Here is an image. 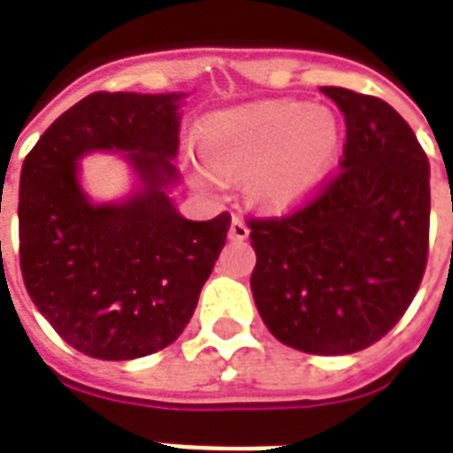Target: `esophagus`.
Masks as SVG:
<instances>
[{
	"instance_id": "esophagus-1",
	"label": "esophagus",
	"mask_w": 453,
	"mask_h": 453,
	"mask_svg": "<svg viewBox=\"0 0 453 453\" xmlns=\"http://www.w3.org/2000/svg\"><path fill=\"white\" fill-rule=\"evenodd\" d=\"M250 235V227L242 218H233V223H230V240H247Z\"/></svg>"
}]
</instances>
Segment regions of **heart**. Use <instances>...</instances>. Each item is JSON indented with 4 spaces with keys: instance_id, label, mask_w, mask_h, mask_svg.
I'll list each match as a JSON object with an SVG mask.
<instances>
[{
    "instance_id": "b5f03b06",
    "label": "heart",
    "mask_w": 453,
    "mask_h": 453,
    "mask_svg": "<svg viewBox=\"0 0 453 453\" xmlns=\"http://www.w3.org/2000/svg\"><path fill=\"white\" fill-rule=\"evenodd\" d=\"M340 119L327 106L265 102L218 113L201 130L203 181L245 177L259 206L291 208L313 191L340 155Z\"/></svg>"
}]
</instances>
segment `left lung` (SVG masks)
Here are the masks:
<instances>
[{
    "mask_svg": "<svg viewBox=\"0 0 453 453\" xmlns=\"http://www.w3.org/2000/svg\"><path fill=\"white\" fill-rule=\"evenodd\" d=\"M347 123L340 169L281 216L247 218L252 296L276 340L340 357L405 315L427 269L429 162L405 119L371 96L320 87Z\"/></svg>",
    "mask_w": 453,
    "mask_h": 453,
    "instance_id": "left-lung-1",
    "label": "left lung"
}]
</instances>
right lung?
<instances>
[{
    "mask_svg": "<svg viewBox=\"0 0 453 453\" xmlns=\"http://www.w3.org/2000/svg\"><path fill=\"white\" fill-rule=\"evenodd\" d=\"M177 94L94 92L45 130L19 184V265L53 330L87 357L123 361L165 349L191 320L230 230V213L187 220L177 179ZM89 149H126L143 191L92 207L76 184ZM2 206V196H0Z\"/></svg>",
    "mask_w": 453,
    "mask_h": 453,
    "instance_id": "add662e5",
    "label": "right lung"
}]
</instances>
